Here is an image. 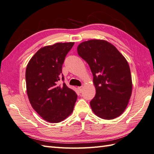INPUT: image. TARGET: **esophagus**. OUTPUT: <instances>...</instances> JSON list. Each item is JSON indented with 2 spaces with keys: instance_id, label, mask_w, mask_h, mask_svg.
I'll return each mask as SVG.
<instances>
[{
  "instance_id": "1",
  "label": "esophagus",
  "mask_w": 154,
  "mask_h": 154,
  "mask_svg": "<svg viewBox=\"0 0 154 154\" xmlns=\"http://www.w3.org/2000/svg\"><path fill=\"white\" fill-rule=\"evenodd\" d=\"M82 88H83V87H82V86H79V87H78V90H79V92H82Z\"/></svg>"
}]
</instances>
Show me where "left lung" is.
Returning a JSON list of instances; mask_svg holds the SVG:
<instances>
[{
	"label": "left lung",
	"instance_id": "8db88e82",
	"mask_svg": "<svg viewBox=\"0 0 154 154\" xmlns=\"http://www.w3.org/2000/svg\"><path fill=\"white\" fill-rule=\"evenodd\" d=\"M77 53L88 63L93 74L96 94L90 104L94 113L105 120L120 116L132 92L128 61L115 46L103 39L82 42Z\"/></svg>",
	"mask_w": 154,
	"mask_h": 154
}]
</instances>
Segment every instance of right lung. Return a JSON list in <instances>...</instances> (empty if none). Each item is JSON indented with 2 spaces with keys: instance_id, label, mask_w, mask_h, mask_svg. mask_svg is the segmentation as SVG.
<instances>
[{
  "instance_id": "add662e5",
  "label": "right lung",
  "mask_w": 154,
  "mask_h": 154,
  "mask_svg": "<svg viewBox=\"0 0 154 154\" xmlns=\"http://www.w3.org/2000/svg\"><path fill=\"white\" fill-rule=\"evenodd\" d=\"M74 42L57 43L39 49L26 66V92L32 108L43 119L58 123L73 111L77 95L58 81H64L62 67Z\"/></svg>"
}]
</instances>
